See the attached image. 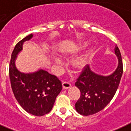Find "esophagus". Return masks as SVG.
<instances>
[{
  "label": "esophagus",
  "mask_w": 131,
  "mask_h": 131,
  "mask_svg": "<svg viewBox=\"0 0 131 131\" xmlns=\"http://www.w3.org/2000/svg\"><path fill=\"white\" fill-rule=\"evenodd\" d=\"M62 86H63V89H68V88L71 87V84L68 82H63L62 83Z\"/></svg>",
  "instance_id": "esophagus-1"
}]
</instances>
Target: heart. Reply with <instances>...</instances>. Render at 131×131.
I'll return each instance as SVG.
<instances>
[{"label": "heart", "mask_w": 131, "mask_h": 131, "mask_svg": "<svg viewBox=\"0 0 131 131\" xmlns=\"http://www.w3.org/2000/svg\"><path fill=\"white\" fill-rule=\"evenodd\" d=\"M70 53H71L70 50H63L61 52V53L63 56H68V55H70ZM58 61H59V59H58ZM72 64L73 70H75V72H80L86 67V64H87V59H86V58H84V57L76 58V59H73Z\"/></svg>", "instance_id": "b5f03b06"}]
</instances>
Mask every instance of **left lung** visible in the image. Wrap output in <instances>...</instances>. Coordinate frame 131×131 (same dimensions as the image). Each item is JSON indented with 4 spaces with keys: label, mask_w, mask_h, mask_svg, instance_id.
<instances>
[{
    "label": "left lung",
    "mask_w": 131,
    "mask_h": 131,
    "mask_svg": "<svg viewBox=\"0 0 131 131\" xmlns=\"http://www.w3.org/2000/svg\"><path fill=\"white\" fill-rule=\"evenodd\" d=\"M114 52L118 64L111 75L105 76L97 74L88 65L78 78L75 85L80 90L81 94L75 107L79 114L84 116L96 114L104 108L114 97L123 72L121 54L116 45Z\"/></svg>",
    "instance_id": "obj_1"
}]
</instances>
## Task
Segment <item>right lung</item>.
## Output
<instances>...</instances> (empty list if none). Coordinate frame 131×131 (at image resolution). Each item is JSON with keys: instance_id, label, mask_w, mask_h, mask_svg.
I'll return each instance as SVG.
<instances>
[{"instance_id": "add662e5", "label": "right lung", "mask_w": 131, "mask_h": 131, "mask_svg": "<svg viewBox=\"0 0 131 131\" xmlns=\"http://www.w3.org/2000/svg\"><path fill=\"white\" fill-rule=\"evenodd\" d=\"M33 36L30 34L15 45L10 61L9 77L15 98L21 107L28 113L41 116L51 111L56 97L62 89V84L56 75L42 69L25 73L16 68L15 59L23 49V43Z\"/></svg>"}]
</instances>
